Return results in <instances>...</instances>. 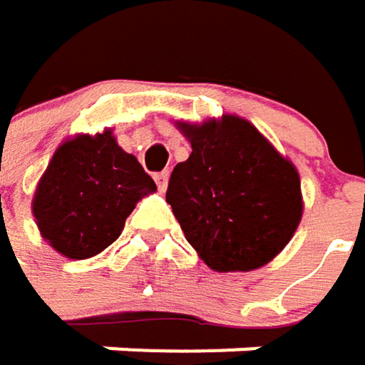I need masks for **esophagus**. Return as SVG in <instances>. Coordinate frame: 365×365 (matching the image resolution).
<instances>
[{"mask_svg": "<svg viewBox=\"0 0 365 365\" xmlns=\"http://www.w3.org/2000/svg\"><path fill=\"white\" fill-rule=\"evenodd\" d=\"M168 178H170V172H168V170L155 174V182H157L159 191H165V189H168Z\"/></svg>", "mask_w": 365, "mask_h": 365, "instance_id": "34e87169", "label": "esophagus"}]
</instances>
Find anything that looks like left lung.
<instances>
[{"mask_svg":"<svg viewBox=\"0 0 365 365\" xmlns=\"http://www.w3.org/2000/svg\"><path fill=\"white\" fill-rule=\"evenodd\" d=\"M191 155L170 176L165 200L187 242L217 272H249L274 259L302 219L295 165L245 118L178 123Z\"/></svg>","mask_w":365,"mask_h":365,"instance_id":"left-lung-1","label":"left lung"}]
</instances>
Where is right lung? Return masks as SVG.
Listing matches in <instances>:
<instances>
[{
  "label": "right lung",
  "mask_w": 365,
  "mask_h": 365,
  "mask_svg": "<svg viewBox=\"0 0 365 365\" xmlns=\"http://www.w3.org/2000/svg\"><path fill=\"white\" fill-rule=\"evenodd\" d=\"M157 189L110 129L66 140L34 195V217L48 245L70 259H89L123 232L142 195Z\"/></svg>",
  "instance_id": "right-lung-1"
}]
</instances>
